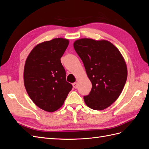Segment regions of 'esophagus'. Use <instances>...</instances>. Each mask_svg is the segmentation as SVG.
Masks as SVG:
<instances>
[{
    "instance_id": "1",
    "label": "esophagus",
    "mask_w": 149,
    "mask_h": 149,
    "mask_svg": "<svg viewBox=\"0 0 149 149\" xmlns=\"http://www.w3.org/2000/svg\"><path fill=\"white\" fill-rule=\"evenodd\" d=\"M78 83H73V88H75V89H76L78 88Z\"/></svg>"
}]
</instances>
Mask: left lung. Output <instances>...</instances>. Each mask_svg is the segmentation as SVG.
Returning a JSON list of instances; mask_svg holds the SVG:
<instances>
[{
    "instance_id": "1",
    "label": "left lung",
    "mask_w": 149,
    "mask_h": 149,
    "mask_svg": "<svg viewBox=\"0 0 149 149\" xmlns=\"http://www.w3.org/2000/svg\"><path fill=\"white\" fill-rule=\"evenodd\" d=\"M73 46L92 83L91 92L84 96L85 104L94 110L106 109L118 100L127 80V68L123 56L106 40L81 38Z\"/></svg>"
}]
</instances>
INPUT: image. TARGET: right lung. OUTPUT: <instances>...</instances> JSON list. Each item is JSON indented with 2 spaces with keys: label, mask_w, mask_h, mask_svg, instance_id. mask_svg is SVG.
I'll use <instances>...</instances> for the list:
<instances>
[{
  "label": "right lung",
  "mask_w": 149,
  "mask_h": 149,
  "mask_svg": "<svg viewBox=\"0 0 149 149\" xmlns=\"http://www.w3.org/2000/svg\"><path fill=\"white\" fill-rule=\"evenodd\" d=\"M69 40L54 38L37 45L26 58L24 70L26 91L35 105L54 112L63 105L72 85L66 81L61 58Z\"/></svg>",
  "instance_id": "add662e5"
}]
</instances>
